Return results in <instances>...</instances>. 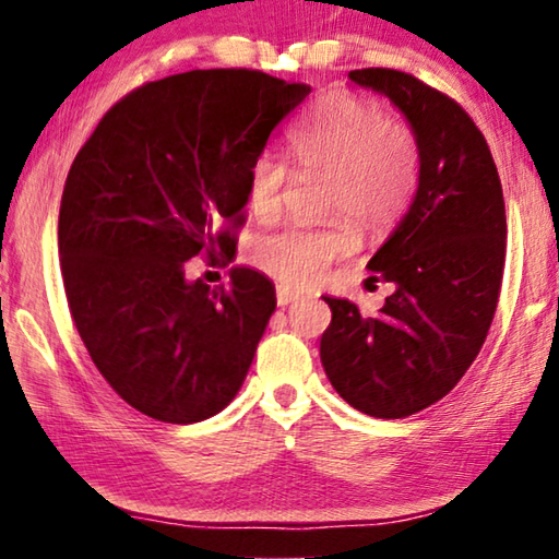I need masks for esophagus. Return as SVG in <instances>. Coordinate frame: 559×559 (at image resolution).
Listing matches in <instances>:
<instances>
[{
    "label": "esophagus",
    "mask_w": 559,
    "mask_h": 559,
    "mask_svg": "<svg viewBox=\"0 0 559 559\" xmlns=\"http://www.w3.org/2000/svg\"><path fill=\"white\" fill-rule=\"evenodd\" d=\"M276 300H278L281 308H286V306H290L293 300H298V293H293V290H288V288H281V286H278Z\"/></svg>",
    "instance_id": "34e87169"
}]
</instances>
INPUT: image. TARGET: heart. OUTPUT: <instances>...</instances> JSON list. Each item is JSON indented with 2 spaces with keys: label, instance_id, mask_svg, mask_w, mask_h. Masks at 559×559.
I'll return each mask as SVG.
<instances>
[{
  "label": "heart",
  "instance_id": "heart-1",
  "mask_svg": "<svg viewBox=\"0 0 559 559\" xmlns=\"http://www.w3.org/2000/svg\"><path fill=\"white\" fill-rule=\"evenodd\" d=\"M290 150L302 173L325 175L323 212L347 214L359 229H392L419 187L421 150L414 130L386 120L384 110L353 93H330L293 130ZM290 169L281 157L261 153L249 167V204L259 219L281 210ZM357 246L345 216L325 224H293L253 243V263L286 288H306L335 259Z\"/></svg>",
  "mask_w": 559,
  "mask_h": 559
}]
</instances>
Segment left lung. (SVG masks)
Returning a JSON list of instances; mask_svg holds the SVG:
<instances>
[{
  "instance_id": "left-lung-1",
  "label": "left lung",
  "mask_w": 559,
  "mask_h": 559,
  "mask_svg": "<svg viewBox=\"0 0 559 559\" xmlns=\"http://www.w3.org/2000/svg\"><path fill=\"white\" fill-rule=\"evenodd\" d=\"M390 98L419 140L421 173L409 212L367 263L392 283L377 316L353 300L320 337L330 384L357 412L402 419L447 396L493 323L506 263V204L484 132L456 100L409 73L349 71Z\"/></svg>"
}]
</instances>
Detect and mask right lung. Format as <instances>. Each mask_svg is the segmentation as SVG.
Wrapping results in <instances>:
<instances>
[{
  "mask_svg": "<svg viewBox=\"0 0 559 559\" xmlns=\"http://www.w3.org/2000/svg\"><path fill=\"white\" fill-rule=\"evenodd\" d=\"M308 93L246 69L167 75L118 100L75 155L59 212L66 298L132 409L194 424L241 390L276 288L246 266L210 288L187 261L231 263L249 167Z\"/></svg>",
  "mask_w": 559,
  "mask_h": 559,
  "instance_id": "obj_1",
  "label": "right lung"
}]
</instances>
